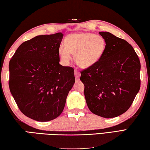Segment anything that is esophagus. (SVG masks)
I'll use <instances>...</instances> for the list:
<instances>
[{
    "label": "esophagus",
    "mask_w": 150,
    "mask_h": 150,
    "mask_svg": "<svg viewBox=\"0 0 150 150\" xmlns=\"http://www.w3.org/2000/svg\"><path fill=\"white\" fill-rule=\"evenodd\" d=\"M81 76V73L79 71H77V69H75V79L78 81L79 79V77Z\"/></svg>",
    "instance_id": "esophagus-1"
}]
</instances>
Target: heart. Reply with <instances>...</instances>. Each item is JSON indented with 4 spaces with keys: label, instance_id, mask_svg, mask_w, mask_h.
<instances>
[{
    "label": "heart",
    "instance_id": "1",
    "mask_svg": "<svg viewBox=\"0 0 150 150\" xmlns=\"http://www.w3.org/2000/svg\"><path fill=\"white\" fill-rule=\"evenodd\" d=\"M107 42L102 35L91 32L70 34L66 42L59 45L58 55L62 64L69 65L71 54H74L75 63L81 68H88L100 61L105 53Z\"/></svg>",
    "mask_w": 150,
    "mask_h": 150
}]
</instances>
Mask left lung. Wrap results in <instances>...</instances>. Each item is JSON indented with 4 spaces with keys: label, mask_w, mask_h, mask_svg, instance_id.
Wrapping results in <instances>:
<instances>
[{
    "label": "left lung",
    "mask_w": 150,
    "mask_h": 150,
    "mask_svg": "<svg viewBox=\"0 0 150 150\" xmlns=\"http://www.w3.org/2000/svg\"><path fill=\"white\" fill-rule=\"evenodd\" d=\"M105 53L94 66L81 72L84 96L91 112L104 118L129 110L140 88V62L129 42L109 32Z\"/></svg>",
    "instance_id": "1"
}]
</instances>
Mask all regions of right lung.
Segmentation results:
<instances>
[{
	"label": "right lung",
	"instance_id": "right-lung-1",
	"mask_svg": "<svg viewBox=\"0 0 150 150\" xmlns=\"http://www.w3.org/2000/svg\"><path fill=\"white\" fill-rule=\"evenodd\" d=\"M62 33L39 35L23 42L9 63V87L19 109L37 121L60 115L75 83L74 69L59 64Z\"/></svg>",
	"mask_w": 150,
	"mask_h": 150
}]
</instances>
